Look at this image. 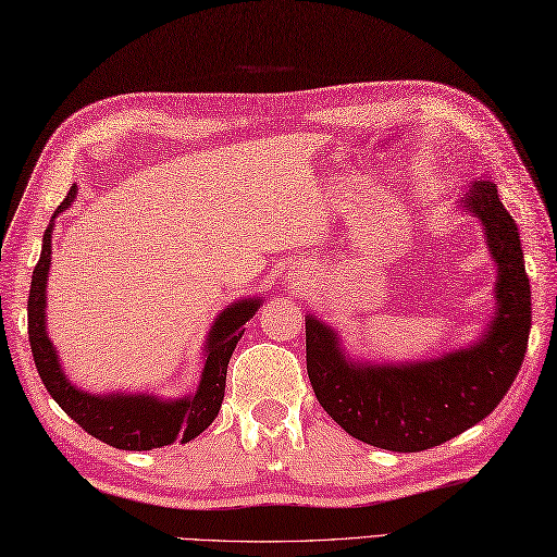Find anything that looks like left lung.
<instances>
[{
  "mask_svg": "<svg viewBox=\"0 0 557 557\" xmlns=\"http://www.w3.org/2000/svg\"><path fill=\"white\" fill-rule=\"evenodd\" d=\"M479 218L495 277V311L479 339L441 357L377 363L354 359L333 325L306 313V369L321 407L361 443L421 453L465 433L500 405L522 369L531 330V287L517 222L491 180L459 200Z\"/></svg>",
  "mask_w": 557,
  "mask_h": 557,
  "instance_id": "1",
  "label": "left lung"
}]
</instances>
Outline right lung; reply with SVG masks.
<instances>
[{"mask_svg": "<svg viewBox=\"0 0 557 557\" xmlns=\"http://www.w3.org/2000/svg\"><path fill=\"white\" fill-rule=\"evenodd\" d=\"M78 194L71 186L69 196L47 224L42 236V251L38 265L33 270L30 297H28V339L47 393L74 419L83 431L92 437L120 449H152L176 441L188 443L203 433L215 421L224 399V381H227V363L236 342L244 335V325L251 321L263 304V297L239 299L218 313L203 342V371L198 387L184 397L168 399L152 393H86L69 381L59 354L47 335V275H50L52 258V230L59 212L71 208Z\"/></svg>", "mask_w": 557, "mask_h": 557, "instance_id": "obj_1", "label": "right lung"}]
</instances>
